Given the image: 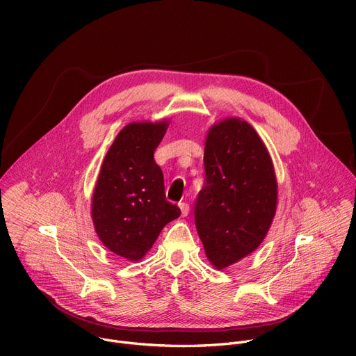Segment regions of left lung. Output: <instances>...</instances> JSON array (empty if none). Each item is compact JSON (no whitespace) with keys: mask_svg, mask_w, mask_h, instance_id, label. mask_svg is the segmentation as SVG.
<instances>
[{"mask_svg":"<svg viewBox=\"0 0 356 356\" xmlns=\"http://www.w3.org/2000/svg\"><path fill=\"white\" fill-rule=\"evenodd\" d=\"M168 121L129 122L114 139L91 197L94 229L115 255L138 262L180 209L166 200L163 173L154 152Z\"/></svg>","mask_w":356,"mask_h":356,"instance_id":"1","label":"left lung"}]
</instances>
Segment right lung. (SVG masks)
<instances>
[{"label":"right lung","mask_w":356,"mask_h":356,"mask_svg":"<svg viewBox=\"0 0 356 356\" xmlns=\"http://www.w3.org/2000/svg\"><path fill=\"white\" fill-rule=\"evenodd\" d=\"M204 169L194 220L209 261L221 270L264 242L276 214L277 181L264 140L236 117L209 129Z\"/></svg>","instance_id":"obj_1"}]
</instances>
